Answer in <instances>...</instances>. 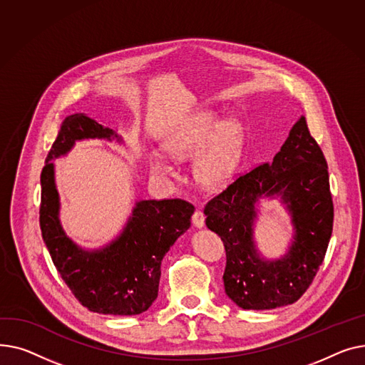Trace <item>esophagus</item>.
I'll return each instance as SVG.
<instances>
[{
    "label": "esophagus",
    "mask_w": 365,
    "mask_h": 365,
    "mask_svg": "<svg viewBox=\"0 0 365 365\" xmlns=\"http://www.w3.org/2000/svg\"><path fill=\"white\" fill-rule=\"evenodd\" d=\"M191 222H192V225L197 227V228L205 227V213L202 210H196L195 213H192Z\"/></svg>",
    "instance_id": "1"
}]
</instances>
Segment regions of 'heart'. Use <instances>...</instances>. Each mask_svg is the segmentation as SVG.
Segmentation results:
<instances>
[{
    "label": "heart",
    "instance_id": "1",
    "mask_svg": "<svg viewBox=\"0 0 365 365\" xmlns=\"http://www.w3.org/2000/svg\"><path fill=\"white\" fill-rule=\"evenodd\" d=\"M245 128L235 118L220 120L212 110H200L185 118L162 138V147L173 158H185L195 152L192 173L206 187L225 184L240 162ZM148 168L159 177L174 175V168L158 152L148 153Z\"/></svg>",
    "mask_w": 365,
    "mask_h": 365
}]
</instances>
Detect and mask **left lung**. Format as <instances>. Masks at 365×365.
<instances>
[{
  "label": "left lung",
  "instance_id": "8db88e82",
  "mask_svg": "<svg viewBox=\"0 0 365 365\" xmlns=\"http://www.w3.org/2000/svg\"><path fill=\"white\" fill-rule=\"evenodd\" d=\"M264 198H280L294 235L282 259H264L255 247L254 224ZM206 225L227 253L224 287L243 309H274L301 297L323 264L333 230V200L326 158L304 116L271 163L235 178L205 206Z\"/></svg>",
  "mask_w": 365,
  "mask_h": 365
}]
</instances>
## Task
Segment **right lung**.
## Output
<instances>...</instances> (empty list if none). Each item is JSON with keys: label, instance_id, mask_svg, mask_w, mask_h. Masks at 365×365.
Segmentation results:
<instances>
[{"label": "right lung", "instance_id": "obj_1", "mask_svg": "<svg viewBox=\"0 0 365 365\" xmlns=\"http://www.w3.org/2000/svg\"><path fill=\"white\" fill-rule=\"evenodd\" d=\"M82 140L123 143L115 130L82 113L63 120L41 173L42 239L64 283L83 307L106 315H138L158 297L163 256L190 228L195 206L181 199L138 200L115 240L98 249L81 247L60 222L53 160L66 156Z\"/></svg>", "mask_w": 365, "mask_h": 365}]
</instances>
